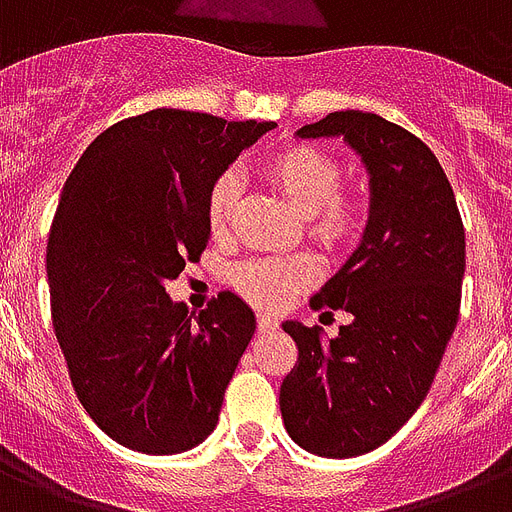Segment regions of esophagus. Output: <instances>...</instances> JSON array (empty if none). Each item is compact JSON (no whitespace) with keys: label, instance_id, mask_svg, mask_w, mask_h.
Instances as JSON below:
<instances>
[{"label":"esophagus","instance_id":"obj_1","mask_svg":"<svg viewBox=\"0 0 512 512\" xmlns=\"http://www.w3.org/2000/svg\"><path fill=\"white\" fill-rule=\"evenodd\" d=\"M259 330L261 333H272V330H277V320L275 317H269V314H259Z\"/></svg>","mask_w":512,"mask_h":512}]
</instances>
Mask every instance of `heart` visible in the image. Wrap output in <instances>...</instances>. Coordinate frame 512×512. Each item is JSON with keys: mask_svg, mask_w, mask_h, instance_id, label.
<instances>
[{"mask_svg": "<svg viewBox=\"0 0 512 512\" xmlns=\"http://www.w3.org/2000/svg\"><path fill=\"white\" fill-rule=\"evenodd\" d=\"M264 174L293 206L304 214L306 230L327 248L349 245L359 232V208L341 192L343 169L333 155L314 145H293L272 155ZM243 182L235 171L214 179L206 198V224L214 237L227 235ZM320 275L309 253L251 256L230 269V282L240 296L264 309H277L296 290L312 285Z\"/></svg>", "mask_w": 512, "mask_h": 512, "instance_id": "1", "label": "heart"}]
</instances>
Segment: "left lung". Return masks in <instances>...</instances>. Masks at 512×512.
I'll list each match as a JSON object with an SVG mask.
<instances>
[{
	"label": "left lung",
	"instance_id": "8db88e82",
	"mask_svg": "<svg viewBox=\"0 0 512 512\" xmlns=\"http://www.w3.org/2000/svg\"><path fill=\"white\" fill-rule=\"evenodd\" d=\"M296 137H341L370 182L362 240L312 298L351 322L335 338L282 322L298 346L280 386L285 431L306 452L343 460L386 444L423 404L460 314L465 230L441 163L402 126L341 110Z\"/></svg>",
	"mask_w": 512,
	"mask_h": 512
}]
</instances>
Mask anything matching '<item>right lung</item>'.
<instances>
[{
    "label": "right lung",
    "instance_id": "add662e5",
    "mask_svg": "<svg viewBox=\"0 0 512 512\" xmlns=\"http://www.w3.org/2000/svg\"><path fill=\"white\" fill-rule=\"evenodd\" d=\"M275 121L158 108L84 150L47 243L52 325L73 391L110 439L179 455L208 439L256 330L232 290L190 314L166 282L206 248V198Z\"/></svg>",
    "mask_w": 512,
    "mask_h": 512
}]
</instances>
